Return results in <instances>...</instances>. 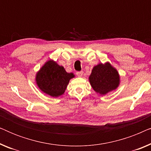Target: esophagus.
<instances>
[{"instance_id": "1", "label": "esophagus", "mask_w": 151, "mask_h": 151, "mask_svg": "<svg viewBox=\"0 0 151 151\" xmlns=\"http://www.w3.org/2000/svg\"><path fill=\"white\" fill-rule=\"evenodd\" d=\"M76 75H77V76H78V77H82V75H83V71H78L76 72Z\"/></svg>"}]
</instances>
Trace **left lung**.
<instances>
[{
  "instance_id": "obj_1",
  "label": "left lung",
  "mask_w": 151,
  "mask_h": 151,
  "mask_svg": "<svg viewBox=\"0 0 151 151\" xmlns=\"http://www.w3.org/2000/svg\"><path fill=\"white\" fill-rule=\"evenodd\" d=\"M89 82L95 91L105 95L116 89L119 84V76L117 70L106 63L95 66L89 76Z\"/></svg>"
}]
</instances>
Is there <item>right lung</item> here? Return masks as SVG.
Wrapping results in <instances>:
<instances>
[{
  "label": "right lung",
  "instance_id": "1",
  "mask_svg": "<svg viewBox=\"0 0 151 151\" xmlns=\"http://www.w3.org/2000/svg\"><path fill=\"white\" fill-rule=\"evenodd\" d=\"M73 73H67L63 67L53 60L47 61L36 74V81L39 88L52 97H58L65 93Z\"/></svg>",
  "mask_w": 151,
  "mask_h": 151
}]
</instances>
